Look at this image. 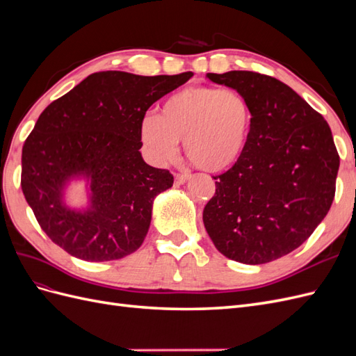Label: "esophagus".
Instances as JSON below:
<instances>
[{"label":"esophagus","instance_id":"1","mask_svg":"<svg viewBox=\"0 0 356 356\" xmlns=\"http://www.w3.org/2000/svg\"><path fill=\"white\" fill-rule=\"evenodd\" d=\"M190 179V174H177L175 175V184L177 186H182Z\"/></svg>","mask_w":356,"mask_h":356}]
</instances>
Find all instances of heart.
<instances>
[{
	"label": "heart",
	"mask_w": 356,
	"mask_h": 356,
	"mask_svg": "<svg viewBox=\"0 0 356 356\" xmlns=\"http://www.w3.org/2000/svg\"><path fill=\"white\" fill-rule=\"evenodd\" d=\"M254 110L236 89L188 86L161 104L159 115H145L139 136L157 165L178 156V141L187 157L207 172H221L238 163L250 144Z\"/></svg>",
	"instance_id": "b5f03b06"
}]
</instances>
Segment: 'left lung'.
Wrapping results in <instances>:
<instances>
[{"label":"left lung","mask_w":356,"mask_h":356,"mask_svg":"<svg viewBox=\"0 0 356 356\" xmlns=\"http://www.w3.org/2000/svg\"><path fill=\"white\" fill-rule=\"evenodd\" d=\"M242 92L254 110L250 144L215 177L203 224L230 260L264 264L294 251L325 218L340 157L331 129L289 86L252 71L207 74Z\"/></svg>","instance_id":"left-lung-1"}]
</instances>
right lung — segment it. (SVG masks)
<instances>
[{"instance_id":"1","label":"right lung","mask_w":356,"mask_h":356,"mask_svg":"<svg viewBox=\"0 0 356 356\" xmlns=\"http://www.w3.org/2000/svg\"><path fill=\"white\" fill-rule=\"evenodd\" d=\"M191 75L95 72L41 113L22 148V191L62 250L111 261L143 245L153 202L174 177L145 163L139 127L149 106ZM75 180L85 182L88 199L80 209L66 200Z\"/></svg>"}]
</instances>
